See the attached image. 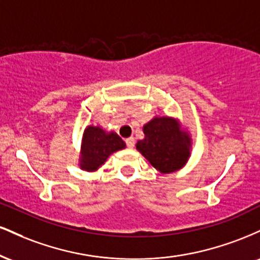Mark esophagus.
Wrapping results in <instances>:
<instances>
[{
    "label": "esophagus",
    "instance_id": "1",
    "mask_svg": "<svg viewBox=\"0 0 260 260\" xmlns=\"http://www.w3.org/2000/svg\"><path fill=\"white\" fill-rule=\"evenodd\" d=\"M126 144L128 148H133L134 147V138L133 137H129V138L126 139Z\"/></svg>",
    "mask_w": 260,
    "mask_h": 260
}]
</instances>
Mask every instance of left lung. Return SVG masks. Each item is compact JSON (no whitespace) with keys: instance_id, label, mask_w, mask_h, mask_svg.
<instances>
[{"instance_id":"obj_1","label":"left lung","mask_w":260,"mask_h":260,"mask_svg":"<svg viewBox=\"0 0 260 260\" xmlns=\"http://www.w3.org/2000/svg\"><path fill=\"white\" fill-rule=\"evenodd\" d=\"M144 139L137 149L162 174L181 169L189 157L190 140L181 132L177 122L169 117L154 118L144 126Z\"/></svg>"}]
</instances>
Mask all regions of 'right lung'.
Returning a JSON list of instances; mask_svg holds the SVG:
<instances>
[{
  "label": "right lung",
  "instance_id": "1",
  "mask_svg": "<svg viewBox=\"0 0 260 260\" xmlns=\"http://www.w3.org/2000/svg\"><path fill=\"white\" fill-rule=\"evenodd\" d=\"M126 147L116 133H106L100 127H88L83 138L80 168L94 171L105 162L110 154Z\"/></svg>",
  "mask_w": 260,
  "mask_h": 260
}]
</instances>
